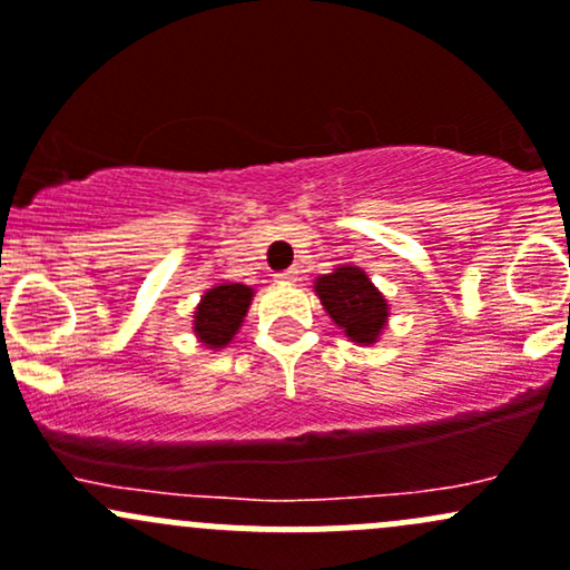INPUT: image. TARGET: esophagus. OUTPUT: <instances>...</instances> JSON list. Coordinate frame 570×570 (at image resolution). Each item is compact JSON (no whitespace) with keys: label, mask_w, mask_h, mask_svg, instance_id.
Wrapping results in <instances>:
<instances>
[{"label":"esophagus","mask_w":570,"mask_h":570,"mask_svg":"<svg viewBox=\"0 0 570 570\" xmlns=\"http://www.w3.org/2000/svg\"><path fill=\"white\" fill-rule=\"evenodd\" d=\"M296 279H298V268L296 266L285 268V272L277 274V283H296Z\"/></svg>","instance_id":"34e87169"}]
</instances>
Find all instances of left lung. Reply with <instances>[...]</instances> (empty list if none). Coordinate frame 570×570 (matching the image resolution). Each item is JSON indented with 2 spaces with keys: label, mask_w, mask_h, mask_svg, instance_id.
<instances>
[{
  "label": "left lung",
  "mask_w": 570,
  "mask_h": 570,
  "mask_svg": "<svg viewBox=\"0 0 570 570\" xmlns=\"http://www.w3.org/2000/svg\"><path fill=\"white\" fill-rule=\"evenodd\" d=\"M315 291L332 321L345 328L353 342L370 345L383 332L389 304L361 268L340 266L334 274L317 279Z\"/></svg>",
  "instance_id": "obj_1"
}]
</instances>
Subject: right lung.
<instances>
[{
  "mask_svg": "<svg viewBox=\"0 0 570 570\" xmlns=\"http://www.w3.org/2000/svg\"><path fill=\"white\" fill-rule=\"evenodd\" d=\"M253 302V287L247 285H217L200 298L195 309V334L209 347L228 345L230 336L238 332L244 315Z\"/></svg>",
  "mask_w": 570,
  "mask_h": 570,
  "instance_id": "1",
  "label": "right lung"
}]
</instances>
